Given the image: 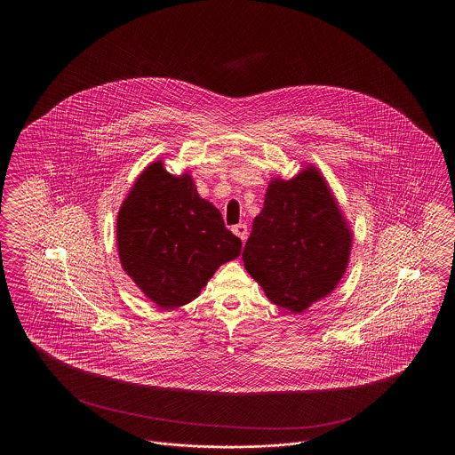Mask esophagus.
I'll return each instance as SVG.
<instances>
[{"label":"esophagus","mask_w":455,"mask_h":455,"mask_svg":"<svg viewBox=\"0 0 455 455\" xmlns=\"http://www.w3.org/2000/svg\"><path fill=\"white\" fill-rule=\"evenodd\" d=\"M232 232H234L242 242H245L247 235H249V227H247L245 223H238V225H235V227L232 228Z\"/></svg>","instance_id":"esophagus-1"}]
</instances>
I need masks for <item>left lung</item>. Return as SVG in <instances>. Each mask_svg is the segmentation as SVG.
Here are the masks:
<instances>
[{"instance_id":"8db88e82","label":"left lung","mask_w":455,"mask_h":455,"mask_svg":"<svg viewBox=\"0 0 455 455\" xmlns=\"http://www.w3.org/2000/svg\"><path fill=\"white\" fill-rule=\"evenodd\" d=\"M351 232L317 169L273 180L242 252L267 299L291 312L329 295L347 271Z\"/></svg>"}]
</instances>
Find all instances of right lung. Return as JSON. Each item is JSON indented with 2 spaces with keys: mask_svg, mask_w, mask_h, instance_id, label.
<instances>
[{
  "mask_svg": "<svg viewBox=\"0 0 455 455\" xmlns=\"http://www.w3.org/2000/svg\"><path fill=\"white\" fill-rule=\"evenodd\" d=\"M242 242L221 213L199 197L193 179L175 177L160 162L138 177L117 217L119 259L131 280L158 307L195 300Z\"/></svg>",
  "mask_w": 455,
  "mask_h": 455,
  "instance_id": "right-lung-1",
  "label": "right lung"
}]
</instances>
